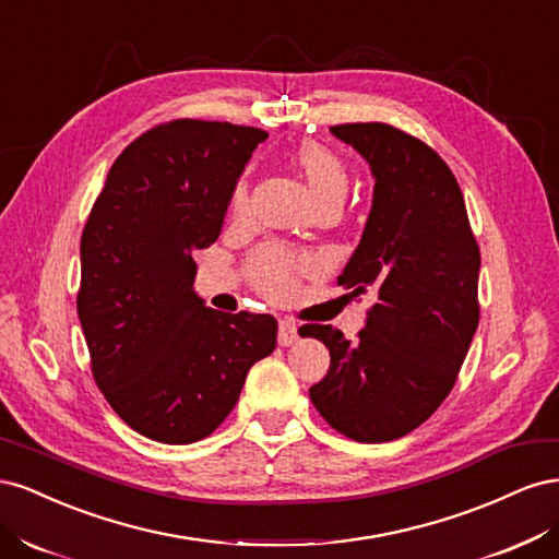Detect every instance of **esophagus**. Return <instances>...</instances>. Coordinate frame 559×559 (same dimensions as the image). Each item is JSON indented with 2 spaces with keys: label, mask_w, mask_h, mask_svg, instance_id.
Instances as JSON below:
<instances>
[{
  "label": "esophagus",
  "mask_w": 559,
  "mask_h": 559,
  "mask_svg": "<svg viewBox=\"0 0 559 559\" xmlns=\"http://www.w3.org/2000/svg\"><path fill=\"white\" fill-rule=\"evenodd\" d=\"M298 341V329L292 319H282L280 321V329H277V343L282 347H289Z\"/></svg>",
  "instance_id": "34e87169"
}]
</instances>
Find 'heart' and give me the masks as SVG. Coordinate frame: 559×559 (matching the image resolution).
I'll return each instance as SVG.
<instances>
[{
    "mask_svg": "<svg viewBox=\"0 0 559 559\" xmlns=\"http://www.w3.org/2000/svg\"><path fill=\"white\" fill-rule=\"evenodd\" d=\"M286 160H289L292 170L300 177V181L308 186L317 210H337L343 205L349 193L352 177L347 163L337 156L333 148L314 140H302L289 151ZM245 202L247 179L240 177L230 191L228 210L233 214H238L245 207ZM302 270H308V263L296 259L294 253L280 247L261 249L249 265L253 286H257L263 296L273 300H284L294 294Z\"/></svg>",
    "mask_w": 559,
    "mask_h": 559,
    "instance_id": "heart-1",
    "label": "heart"
}]
</instances>
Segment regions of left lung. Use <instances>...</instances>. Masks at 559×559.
<instances>
[{
    "label": "left lung",
    "instance_id": "left-lung-1",
    "mask_svg": "<svg viewBox=\"0 0 559 559\" xmlns=\"http://www.w3.org/2000/svg\"><path fill=\"white\" fill-rule=\"evenodd\" d=\"M376 177L373 207L337 284L373 294L354 341L331 324L300 335L329 347L324 380L310 386L319 415L352 441L411 433L445 401L478 329L480 249L448 163L389 123L333 126Z\"/></svg>",
    "mask_w": 559,
    "mask_h": 559
}]
</instances>
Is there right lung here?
Here are the masks:
<instances>
[{
  "label": "right lung",
  "mask_w": 559,
  "mask_h": 559,
  "mask_svg": "<svg viewBox=\"0 0 559 559\" xmlns=\"http://www.w3.org/2000/svg\"><path fill=\"white\" fill-rule=\"evenodd\" d=\"M265 138L198 118L151 128L114 160L83 226L76 312L93 378L151 441L210 436L249 368L275 349V317L218 312L193 292V251L218 238L233 186Z\"/></svg>",
  "instance_id": "obj_1"
}]
</instances>
